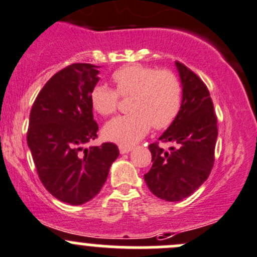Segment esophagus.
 Wrapping results in <instances>:
<instances>
[{
    "mask_svg": "<svg viewBox=\"0 0 257 257\" xmlns=\"http://www.w3.org/2000/svg\"><path fill=\"white\" fill-rule=\"evenodd\" d=\"M133 149V147H124V146H120L119 147V152H120L121 154H125V153H129V152Z\"/></svg>",
    "mask_w": 257,
    "mask_h": 257,
    "instance_id": "1",
    "label": "esophagus"
}]
</instances>
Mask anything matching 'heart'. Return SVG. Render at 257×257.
Instances as JSON below:
<instances>
[{"mask_svg": "<svg viewBox=\"0 0 257 257\" xmlns=\"http://www.w3.org/2000/svg\"><path fill=\"white\" fill-rule=\"evenodd\" d=\"M115 90L105 84H96L90 93V103L96 113L104 116L115 113L119 95L131 96L125 115L116 116L105 124L103 134L108 141L129 147L143 138L151 129L171 125L182 106V84L168 69L157 70L142 64H131L111 75Z\"/></svg>", "mask_w": 257, "mask_h": 257, "instance_id": "heart-1", "label": "heart"}]
</instances>
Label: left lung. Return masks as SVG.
<instances>
[{"label":"left lung","mask_w":257,"mask_h":257,"mask_svg":"<svg viewBox=\"0 0 257 257\" xmlns=\"http://www.w3.org/2000/svg\"><path fill=\"white\" fill-rule=\"evenodd\" d=\"M182 84V106L161 142H171L168 152L149 144L152 168L144 181L158 198L177 202L191 196L212 171L217 139V118L207 86L187 66L176 61Z\"/></svg>","instance_id":"8db88e82"}]
</instances>
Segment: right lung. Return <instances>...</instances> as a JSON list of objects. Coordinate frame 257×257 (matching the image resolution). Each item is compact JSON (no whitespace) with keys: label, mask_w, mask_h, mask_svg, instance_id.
<instances>
[{"label":"right lung","mask_w":257,"mask_h":257,"mask_svg":"<svg viewBox=\"0 0 257 257\" xmlns=\"http://www.w3.org/2000/svg\"><path fill=\"white\" fill-rule=\"evenodd\" d=\"M98 66L71 64L55 74L37 95L30 113L27 144L45 188L69 205H83L100 192L111 163L114 143L83 148L98 137L91 89Z\"/></svg>","instance_id":"1"}]
</instances>
